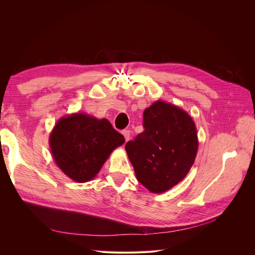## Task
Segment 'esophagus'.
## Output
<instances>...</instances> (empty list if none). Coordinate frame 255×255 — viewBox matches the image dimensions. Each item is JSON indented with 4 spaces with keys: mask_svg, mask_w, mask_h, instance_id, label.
<instances>
[{
    "mask_svg": "<svg viewBox=\"0 0 255 255\" xmlns=\"http://www.w3.org/2000/svg\"><path fill=\"white\" fill-rule=\"evenodd\" d=\"M122 135L125 136V138H126V140H127V141H128V140H129V137H130V133H129V130H128V129L122 130Z\"/></svg>",
    "mask_w": 255,
    "mask_h": 255,
    "instance_id": "34e87169",
    "label": "esophagus"
}]
</instances>
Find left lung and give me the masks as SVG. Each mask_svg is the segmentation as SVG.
<instances>
[{
  "label": "left lung",
  "mask_w": 255,
  "mask_h": 255,
  "mask_svg": "<svg viewBox=\"0 0 255 255\" xmlns=\"http://www.w3.org/2000/svg\"><path fill=\"white\" fill-rule=\"evenodd\" d=\"M144 130L126 144L137 180L153 194L179 184L189 172L198 152L194 120L184 110L163 100L143 112Z\"/></svg>",
  "instance_id": "obj_1"
}]
</instances>
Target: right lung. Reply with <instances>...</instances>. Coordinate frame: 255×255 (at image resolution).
Returning a JSON list of instances; mask_svg holds the SVG:
<instances>
[{"instance_id": "add662e5", "label": "right lung", "mask_w": 255, "mask_h": 255, "mask_svg": "<svg viewBox=\"0 0 255 255\" xmlns=\"http://www.w3.org/2000/svg\"><path fill=\"white\" fill-rule=\"evenodd\" d=\"M125 141L109 120L84 113L60 118L49 138L55 164L79 183L95 179L111 153Z\"/></svg>"}]
</instances>
